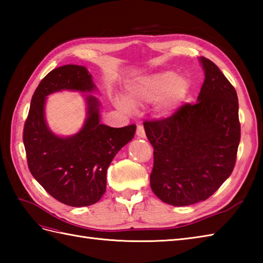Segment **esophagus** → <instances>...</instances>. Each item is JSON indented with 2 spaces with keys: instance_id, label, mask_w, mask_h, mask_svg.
<instances>
[{
  "instance_id": "esophagus-1",
  "label": "esophagus",
  "mask_w": 263,
  "mask_h": 263,
  "mask_svg": "<svg viewBox=\"0 0 263 263\" xmlns=\"http://www.w3.org/2000/svg\"><path fill=\"white\" fill-rule=\"evenodd\" d=\"M137 136L140 138H146V133H144V127L142 124L137 125Z\"/></svg>"
}]
</instances>
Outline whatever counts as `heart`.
I'll return each instance as SVG.
<instances>
[{"instance_id": "obj_1", "label": "heart", "mask_w": 263, "mask_h": 263, "mask_svg": "<svg viewBox=\"0 0 263 263\" xmlns=\"http://www.w3.org/2000/svg\"><path fill=\"white\" fill-rule=\"evenodd\" d=\"M189 91V81L185 77L177 76L173 71L156 73L133 83L127 89L125 100L137 107L144 104L159 102V109L167 113L180 104ZM117 106L128 110L124 100H117Z\"/></svg>"}]
</instances>
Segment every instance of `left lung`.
Returning <instances> with one entry per match:
<instances>
[{
    "instance_id": "left-lung-1",
    "label": "left lung",
    "mask_w": 263,
    "mask_h": 263,
    "mask_svg": "<svg viewBox=\"0 0 263 263\" xmlns=\"http://www.w3.org/2000/svg\"><path fill=\"white\" fill-rule=\"evenodd\" d=\"M201 62L205 78L198 102L143 122L154 147L150 186L175 206L204 201L221 186L235 166L241 140L235 88L212 61Z\"/></svg>"
}]
</instances>
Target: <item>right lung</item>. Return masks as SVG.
Segmentation results:
<instances>
[{
    "label": "right lung",
    "instance_id": "obj_1",
    "mask_svg": "<svg viewBox=\"0 0 263 263\" xmlns=\"http://www.w3.org/2000/svg\"><path fill=\"white\" fill-rule=\"evenodd\" d=\"M95 85L85 66L68 64L52 70L32 95L24 126V144L29 171L60 202L71 206L96 203L106 190V173L117 152L132 140L136 124L110 127L100 124L98 100L89 96L88 119L79 133L59 138L44 120V104L54 91H91Z\"/></svg>",
    "mask_w": 263,
    "mask_h": 263
}]
</instances>
